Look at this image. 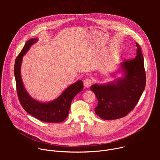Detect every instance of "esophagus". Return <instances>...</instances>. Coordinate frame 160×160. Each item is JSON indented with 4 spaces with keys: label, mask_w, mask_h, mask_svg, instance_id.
<instances>
[{
    "label": "esophagus",
    "mask_w": 160,
    "mask_h": 160,
    "mask_svg": "<svg viewBox=\"0 0 160 160\" xmlns=\"http://www.w3.org/2000/svg\"><path fill=\"white\" fill-rule=\"evenodd\" d=\"M92 81L90 78H86L83 81L84 86L85 87H87V88L90 87L91 86V85H92Z\"/></svg>",
    "instance_id": "34e87169"
}]
</instances>
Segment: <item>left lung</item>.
Wrapping results in <instances>:
<instances>
[{
	"instance_id": "obj_1",
	"label": "left lung",
	"mask_w": 160,
	"mask_h": 160,
	"mask_svg": "<svg viewBox=\"0 0 160 160\" xmlns=\"http://www.w3.org/2000/svg\"><path fill=\"white\" fill-rule=\"evenodd\" d=\"M136 46V57L121 63L123 78L115 83L90 87L98 101L95 112L104 120H115L127 116L138 104L145 88L144 58L141 46L137 42Z\"/></svg>"
}]
</instances>
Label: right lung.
Returning a JSON list of instances; mask_svg holds the SVG:
<instances>
[{
    "label": "right lung",
    "instance_id": "obj_1",
    "mask_svg": "<svg viewBox=\"0 0 160 160\" xmlns=\"http://www.w3.org/2000/svg\"><path fill=\"white\" fill-rule=\"evenodd\" d=\"M37 40V38H32L28 40L15 60L14 73L18 99L22 108L33 117L44 122L60 123L63 122L68 117L74 97L82 91L83 88V82L82 80H79L70 85L59 98L50 102L42 103L32 98L22 84L20 69L22 56Z\"/></svg>",
    "mask_w": 160,
    "mask_h": 160
}]
</instances>
